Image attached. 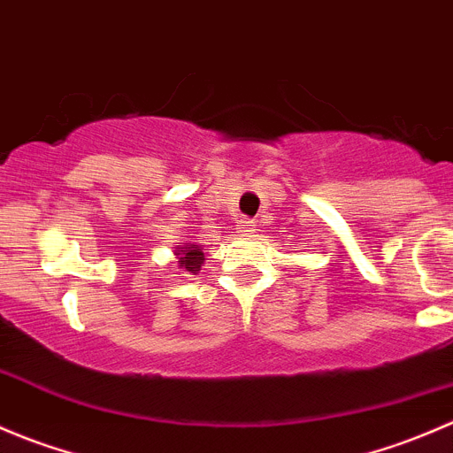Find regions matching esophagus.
Masks as SVG:
<instances>
[{"label":"esophagus","mask_w":453,"mask_h":453,"mask_svg":"<svg viewBox=\"0 0 453 453\" xmlns=\"http://www.w3.org/2000/svg\"><path fill=\"white\" fill-rule=\"evenodd\" d=\"M239 232H243V234H252V232H254V226H252V221H250V219H245V221H241V227H239Z\"/></svg>","instance_id":"obj_1"}]
</instances>
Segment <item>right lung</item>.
Returning a JSON list of instances; mask_svg holds the SVG:
<instances>
[{"mask_svg":"<svg viewBox=\"0 0 453 453\" xmlns=\"http://www.w3.org/2000/svg\"><path fill=\"white\" fill-rule=\"evenodd\" d=\"M181 256H180V269H186V272L190 273H197L201 269V265H203V252H201L199 248H181L180 250Z\"/></svg>","mask_w":453,"mask_h":453,"instance_id":"right-lung-1","label":"right lung"}]
</instances>
